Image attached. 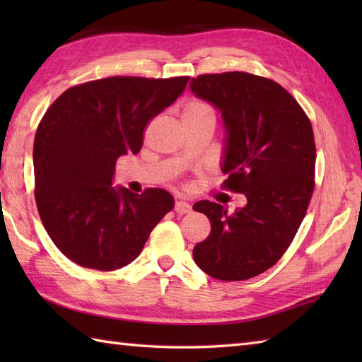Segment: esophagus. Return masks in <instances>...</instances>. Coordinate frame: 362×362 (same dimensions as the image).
Masks as SVG:
<instances>
[{
  "label": "esophagus",
  "instance_id": "1",
  "mask_svg": "<svg viewBox=\"0 0 362 362\" xmlns=\"http://www.w3.org/2000/svg\"><path fill=\"white\" fill-rule=\"evenodd\" d=\"M174 210H175L177 214H187V213L191 211V205L185 201H177Z\"/></svg>",
  "mask_w": 362,
  "mask_h": 362
}]
</instances>
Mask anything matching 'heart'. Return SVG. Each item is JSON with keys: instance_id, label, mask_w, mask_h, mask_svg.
<instances>
[{"instance_id": "obj_1", "label": "heart", "mask_w": 362, "mask_h": 362, "mask_svg": "<svg viewBox=\"0 0 362 362\" xmlns=\"http://www.w3.org/2000/svg\"><path fill=\"white\" fill-rule=\"evenodd\" d=\"M205 112H211L205 104H202V103H189L187 105L185 112H183V115H196V113H205Z\"/></svg>"}]
</instances>
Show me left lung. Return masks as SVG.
Masks as SVG:
<instances>
[{
	"mask_svg": "<svg viewBox=\"0 0 362 362\" xmlns=\"http://www.w3.org/2000/svg\"><path fill=\"white\" fill-rule=\"evenodd\" d=\"M189 90L221 113L224 183L247 199L232 214L216 202L193 205L211 224L193 257L213 279L247 280L281 258L308 210L316 166L311 122L280 83L255 74H202Z\"/></svg>",
	"mask_w": 362,
	"mask_h": 362,
	"instance_id": "obj_1",
	"label": "left lung"
}]
</instances>
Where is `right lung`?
Listing matches in <instances>:
<instances>
[{
  "label": "right lung",
  "mask_w": 362,
  "mask_h": 362,
  "mask_svg": "<svg viewBox=\"0 0 362 362\" xmlns=\"http://www.w3.org/2000/svg\"><path fill=\"white\" fill-rule=\"evenodd\" d=\"M189 78H107L64 91L34 140L35 202L56 247L82 267L115 271L140 255L174 197L113 187L115 165L143 146L146 124L174 104Z\"/></svg>",
  "instance_id": "add662e5"
}]
</instances>
